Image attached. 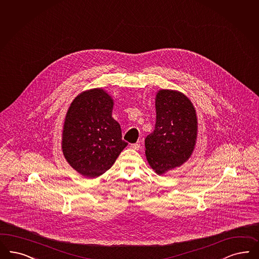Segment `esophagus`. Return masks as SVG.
Returning <instances> with one entry per match:
<instances>
[{"label": "esophagus", "mask_w": 259, "mask_h": 259, "mask_svg": "<svg viewBox=\"0 0 259 259\" xmlns=\"http://www.w3.org/2000/svg\"><path fill=\"white\" fill-rule=\"evenodd\" d=\"M131 148H132L133 150H136V151H138V150L140 149V144H132V145H131Z\"/></svg>", "instance_id": "esophagus-1"}]
</instances>
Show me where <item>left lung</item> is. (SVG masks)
<instances>
[{
	"mask_svg": "<svg viewBox=\"0 0 259 259\" xmlns=\"http://www.w3.org/2000/svg\"><path fill=\"white\" fill-rule=\"evenodd\" d=\"M155 109V126L145 139V153L153 171L163 175L190 158L198 136V118L191 101L177 90L160 89Z\"/></svg>",
	"mask_w": 259,
	"mask_h": 259,
	"instance_id": "left-lung-1",
	"label": "left lung"
}]
</instances>
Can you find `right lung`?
<instances>
[{
	"mask_svg": "<svg viewBox=\"0 0 259 259\" xmlns=\"http://www.w3.org/2000/svg\"><path fill=\"white\" fill-rule=\"evenodd\" d=\"M113 105L106 90L93 88L78 94L68 108L61 149L70 166L83 177L106 172L127 145L112 118Z\"/></svg>",
	"mask_w": 259,
	"mask_h": 259,
	"instance_id": "add662e5",
	"label": "right lung"
}]
</instances>
